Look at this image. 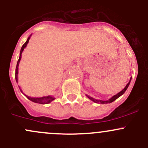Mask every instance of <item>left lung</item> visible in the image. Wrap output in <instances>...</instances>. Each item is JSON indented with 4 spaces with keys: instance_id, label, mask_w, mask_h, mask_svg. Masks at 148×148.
<instances>
[{
    "instance_id": "left-lung-1",
    "label": "left lung",
    "mask_w": 148,
    "mask_h": 148,
    "mask_svg": "<svg viewBox=\"0 0 148 148\" xmlns=\"http://www.w3.org/2000/svg\"><path fill=\"white\" fill-rule=\"evenodd\" d=\"M130 81H131V79H130V82H129L127 83V84L126 85V86H125V87L124 88V89H122V90L120 92H119L118 94H117V95H114V96H113L112 97V98H110V99H109V100H107V101H102V100H97V99H94V98L88 96V95H86V97H87L89 98V99H90L91 100H92V101H93L94 102H96V103H101V104H107V103H111V102H114V100H116V99H117V98H118V97H120L121 96V95H123L124 93H125V91L127 90V88H128V86H129V85H130Z\"/></svg>"
}]
</instances>
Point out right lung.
Masks as SVG:
<instances>
[{"label":"right lung","mask_w":148,"mask_h":148,"mask_svg":"<svg viewBox=\"0 0 148 148\" xmlns=\"http://www.w3.org/2000/svg\"><path fill=\"white\" fill-rule=\"evenodd\" d=\"M29 39H30V37H28L27 41H26V43H25V44H23V46H22L21 49L20 56H19V59H18V60L17 65H16V82H18V66L19 62H20L21 59V53H22V52H23L24 48L26 47V46H27V44L28 43V41H29ZM26 97L28 98V99H29V100L32 101V102H34L35 103H38V104H49V103H50L51 102V101H53V99H54V98H53V97H51V96L43 97H39V98L30 97H28V96H26Z\"/></svg>","instance_id":"right-lung-1"}]
</instances>
